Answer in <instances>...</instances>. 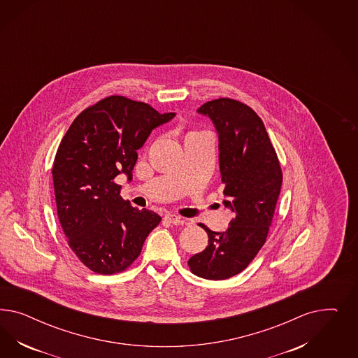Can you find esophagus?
Here are the masks:
<instances>
[{"mask_svg":"<svg viewBox=\"0 0 358 358\" xmlns=\"http://www.w3.org/2000/svg\"><path fill=\"white\" fill-rule=\"evenodd\" d=\"M164 219H165V222H168L171 224H184V223H186L182 217L174 215V214H166Z\"/></svg>","mask_w":358,"mask_h":358,"instance_id":"obj_1","label":"esophagus"}]
</instances>
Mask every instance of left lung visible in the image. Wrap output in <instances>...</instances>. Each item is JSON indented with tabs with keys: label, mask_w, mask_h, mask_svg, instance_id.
Wrapping results in <instances>:
<instances>
[{
	"label": "left lung",
	"mask_w": 358,
	"mask_h": 358,
	"mask_svg": "<svg viewBox=\"0 0 358 358\" xmlns=\"http://www.w3.org/2000/svg\"><path fill=\"white\" fill-rule=\"evenodd\" d=\"M215 124L223 201L234 217L224 232L206 226L208 245L187 265L195 275L222 281L244 271L265 244L278 195L282 169L260 117L245 103L219 98L198 108Z\"/></svg>",
	"instance_id": "obj_1"
}]
</instances>
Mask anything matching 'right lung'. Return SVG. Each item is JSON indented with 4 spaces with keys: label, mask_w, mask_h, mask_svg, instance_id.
Returning a JSON list of instances; mask_svg holds the SVG:
<instances>
[{
    "label": "right lung",
    "mask_w": 358,
    "mask_h": 358,
    "mask_svg": "<svg viewBox=\"0 0 358 358\" xmlns=\"http://www.w3.org/2000/svg\"><path fill=\"white\" fill-rule=\"evenodd\" d=\"M174 113L110 96L81 111L60 141L52 165L57 217L69 248L90 271L115 274L141 255L162 217L120 196V173L132 178L138 150Z\"/></svg>",
    "instance_id": "right-lung-1"
}]
</instances>
